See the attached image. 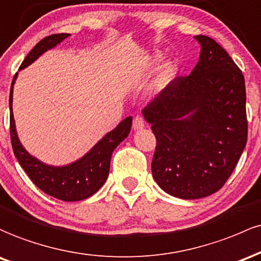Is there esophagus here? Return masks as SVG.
<instances>
[{"label":"esophagus","instance_id":"1","mask_svg":"<svg viewBox=\"0 0 261 261\" xmlns=\"http://www.w3.org/2000/svg\"><path fill=\"white\" fill-rule=\"evenodd\" d=\"M144 127V119H143L142 116H136L133 118V129L138 130L142 129Z\"/></svg>","mask_w":261,"mask_h":261}]
</instances>
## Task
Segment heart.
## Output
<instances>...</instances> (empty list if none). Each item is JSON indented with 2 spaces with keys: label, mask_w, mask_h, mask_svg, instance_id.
Listing matches in <instances>:
<instances>
[{
  "label": "heart",
  "mask_w": 261,
  "mask_h": 261,
  "mask_svg": "<svg viewBox=\"0 0 261 261\" xmlns=\"http://www.w3.org/2000/svg\"><path fill=\"white\" fill-rule=\"evenodd\" d=\"M169 74H170V67H169V66H166V67H165V70H164V74H163V80H164V79H166V77H168Z\"/></svg>",
  "instance_id": "b5f03b06"
}]
</instances>
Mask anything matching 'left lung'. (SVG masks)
Listing matches in <instances>:
<instances>
[{
    "mask_svg": "<svg viewBox=\"0 0 261 261\" xmlns=\"http://www.w3.org/2000/svg\"><path fill=\"white\" fill-rule=\"evenodd\" d=\"M195 38L201 54L191 74L174 79L143 110L156 139L154 180L184 200L222 189L248 138L242 70L215 39Z\"/></svg>",
    "mask_w": 261,
    "mask_h": 261,
    "instance_id": "obj_1",
    "label": "left lung"
}]
</instances>
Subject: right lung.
<instances>
[{"label":"right lung","instance_id":"right-lung-1","mask_svg":"<svg viewBox=\"0 0 261 261\" xmlns=\"http://www.w3.org/2000/svg\"><path fill=\"white\" fill-rule=\"evenodd\" d=\"M69 36L70 34L67 33H58L44 38L28 53L23 63L20 64L19 69L28 66L44 51L59 44L61 40ZM16 77L17 74L14 75L10 91V133L13 153L19 165L33 181V184H36V186L39 187L46 195L58 200L81 201L96 194L106 182L113 150L129 134L132 117L123 119L115 129L107 133L89 153L77 162L63 166V168L45 165L36 158L31 156L24 150L17 137L12 112V92Z\"/></svg>","mask_w":261,"mask_h":261}]
</instances>
